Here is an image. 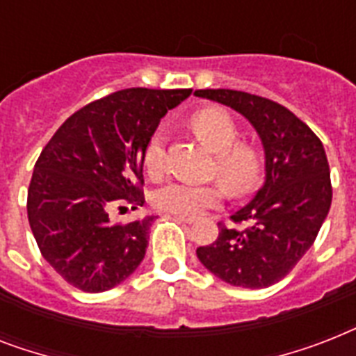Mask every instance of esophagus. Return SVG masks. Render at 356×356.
Segmentation results:
<instances>
[{
	"label": "esophagus",
	"mask_w": 356,
	"mask_h": 356,
	"mask_svg": "<svg viewBox=\"0 0 356 356\" xmlns=\"http://www.w3.org/2000/svg\"><path fill=\"white\" fill-rule=\"evenodd\" d=\"M175 220H179V222H184V223H194L195 218L194 216H183V214H172Z\"/></svg>",
	"instance_id": "esophagus-1"
}]
</instances>
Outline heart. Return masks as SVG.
<instances>
[{
    "mask_svg": "<svg viewBox=\"0 0 356 356\" xmlns=\"http://www.w3.org/2000/svg\"><path fill=\"white\" fill-rule=\"evenodd\" d=\"M190 127L197 138L216 155L214 173L233 194H243L254 186L260 173L257 151L248 144H236L238 127L223 108H201L190 118ZM144 166L151 177L164 172V136L153 134L144 149ZM223 197L220 184H194L170 181L155 190L153 203L159 211L183 216H197L216 207Z\"/></svg>",
    "mask_w": 356,
    "mask_h": 356,
    "instance_id": "b5f03b06",
    "label": "heart"
}]
</instances>
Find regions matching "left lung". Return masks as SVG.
<instances>
[{
    "mask_svg": "<svg viewBox=\"0 0 356 356\" xmlns=\"http://www.w3.org/2000/svg\"><path fill=\"white\" fill-rule=\"evenodd\" d=\"M227 105L259 134L266 159L264 184L231 216L242 231L222 225L197 259L227 284L266 288L286 277L314 243L332 201L331 172L321 140L279 103L248 92L195 90Z\"/></svg>",
    "mask_w": 356,
    "mask_h": 356,
    "instance_id": "1",
    "label": "left lung"
}]
</instances>
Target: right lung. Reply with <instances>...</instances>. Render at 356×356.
I'll return each mask as SVG.
<instances>
[{
    "mask_svg": "<svg viewBox=\"0 0 356 356\" xmlns=\"http://www.w3.org/2000/svg\"><path fill=\"white\" fill-rule=\"evenodd\" d=\"M192 88H127L88 103L53 134L35 164L27 218L42 257L72 286L105 292L144 260L151 223L111 222V207L144 205V149Z\"/></svg>",
    "mask_w": 356,
    "mask_h": 356,
    "instance_id": "1",
    "label": "right lung"
}]
</instances>
